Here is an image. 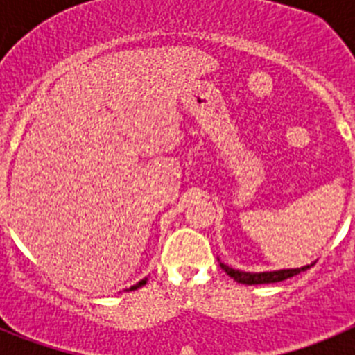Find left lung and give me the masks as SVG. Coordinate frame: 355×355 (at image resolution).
<instances>
[{
  "mask_svg": "<svg viewBox=\"0 0 355 355\" xmlns=\"http://www.w3.org/2000/svg\"><path fill=\"white\" fill-rule=\"evenodd\" d=\"M220 261V259H218ZM222 270L229 275V277H233L236 283L241 284H268V283H279V281H284V279H290L293 275L300 274V272L307 270L311 265L300 266V268H281V270H270V272H243L238 270V268H231L229 265L220 261Z\"/></svg>",
  "mask_w": 355,
  "mask_h": 355,
  "instance_id": "obj_1",
  "label": "left lung"
}]
</instances>
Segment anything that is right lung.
<instances>
[{
  "label": "right lung",
  "mask_w": 355,
  "mask_h": 355,
  "mask_svg": "<svg viewBox=\"0 0 355 355\" xmlns=\"http://www.w3.org/2000/svg\"><path fill=\"white\" fill-rule=\"evenodd\" d=\"M146 283H147V277L142 279V281H139V283H137V284H133V286H131L130 290H139V288L144 286V284H146ZM126 291H128V290H126Z\"/></svg>",
  "instance_id": "obj_1"
}]
</instances>
